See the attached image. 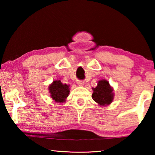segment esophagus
Listing matches in <instances>:
<instances>
[{"label":"esophagus","instance_id":"obj_1","mask_svg":"<svg viewBox=\"0 0 155 155\" xmlns=\"http://www.w3.org/2000/svg\"><path fill=\"white\" fill-rule=\"evenodd\" d=\"M77 83H78V85H79V86H83L84 85H85V82H84L83 81H78Z\"/></svg>","mask_w":155,"mask_h":155}]
</instances>
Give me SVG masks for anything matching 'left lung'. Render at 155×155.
Listing matches in <instances>:
<instances>
[{"instance_id": "obj_1", "label": "left lung", "mask_w": 155, "mask_h": 155, "mask_svg": "<svg viewBox=\"0 0 155 155\" xmlns=\"http://www.w3.org/2000/svg\"><path fill=\"white\" fill-rule=\"evenodd\" d=\"M92 98L99 106L107 107L111 104L114 99V88L108 81L102 79L98 81L97 86L92 88Z\"/></svg>"}]
</instances>
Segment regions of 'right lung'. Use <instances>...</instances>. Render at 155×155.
Returning a JSON list of instances; mask_svg holds the SVG:
<instances>
[{"label":"right lung","mask_w":155,"mask_h":155,"mask_svg":"<svg viewBox=\"0 0 155 155\" xmlns=\"http://www.w3.org/2000/svg\"><path fill=\"white\" fill-rule=\"evenodd\" d=\"M69 87L70 85L62 83L60 80L53 81L48 86L50 96L55 103H64L70 94Z\"/></svg>","instance_id":"right-lung-1"}]
</instances>
